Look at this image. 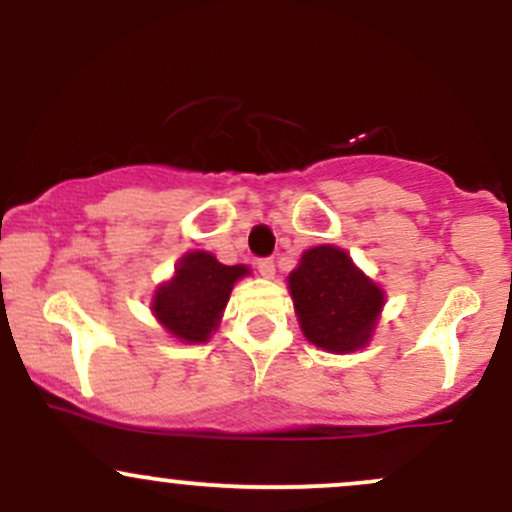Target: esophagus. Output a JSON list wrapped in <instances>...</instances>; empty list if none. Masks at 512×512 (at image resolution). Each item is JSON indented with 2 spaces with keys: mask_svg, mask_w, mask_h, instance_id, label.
I'll list each match as a JSON object with an SVG mask.
<instances>
[{
  "mask_svg": "<svg viewBox=\"0 0 512 512\" xmlns=\"http://www.w3.org/2000/svg\"><path fill=\"white\" fill-rule=\"evenodd\" d=\"M257 272H260L264 279H274L276 269H274V260L264 257V260H257Z\"/></svg>",
  "mask_w": 512,
  "mask_h": 512,
  "instance_id": "obj_1",
  "label": "esophagus"
}]
</instances>
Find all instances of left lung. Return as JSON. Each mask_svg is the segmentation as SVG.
Masks as SVG:
<instances>
[{
	"label": "left lung",
	"mask_w": 512,
	"mask_h": 512,
	"mask_svg": "<svg viewBox=\"0 0 512 512\" xmlns=\"http://www.w3.org/2000/svg\"><path fill=\"white\" fill-rule=\"evenodd\" d=\"M286 281L310 344L330 354H354L370 344L385 308V291L356 267L349 252L315 245L303 252Z\"/></svg>",
	"instance_id": "left-lung-1"
}]
</instances>
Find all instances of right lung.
<instances>
[{
  "label": "right lung",
  "mask_w": 512,
  "mask_h": 512,
  "mask_svg": "<svg viewBox=\"0 0 512 512\" xmlns=\"http://www.w3.org/2000/svg\"><path fill=\"white\" fill-rule=\"evenodd\" d=\"M248 274L245 264L228 267L207 250H190L175 264L173 276L156 286L149 308L170 337L204 344L219 330L233 286Z\"/></svg>",
  "instance_id": "obj_1"
}]
</instances>
